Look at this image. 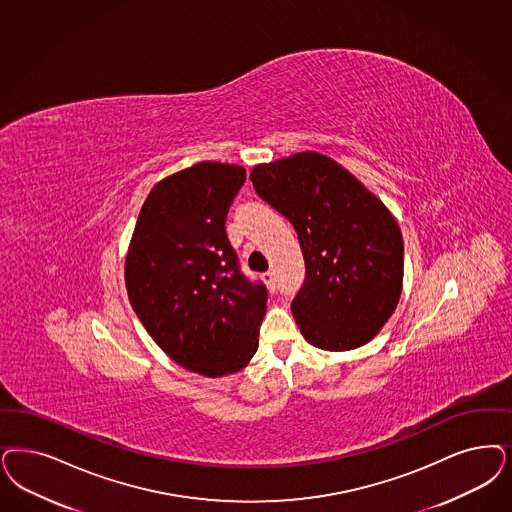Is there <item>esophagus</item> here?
<instances>
[{"label":"esophagus","mask_w":512,"mask_h":512,"mask_svg":"<svg viewBox=\"0 0 512 512\" xmlns=\"http://www.w3.org/2000/svg\"><path fill=\"white\" fill-rule=\"evenodd\" d=\"M263 280H265L266 285H268V289L270 291H276V274L272 272V270H268L263 274Z\"/></svg>","instance_id":"esophagus-1"}]
</instances>
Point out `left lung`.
<instances>
[{
    "label": "left lung",
    "instance_id": "obj_1",
    "mask_svg": "<svg viewBox=\"0 0 512 512\" xmlns=\"http://www.w3.org/2000/svg\"><path fill=\"white\" fill-rule=\"evenodd\" d=\"M251 181L299 236L306 276L291 310L302 336L327 352L369 342L403 287V234L388 208L318 153L259 164Z\"/></svg>",
    "mask_w": 512,
    "mask_h": 512
}]
</instances>
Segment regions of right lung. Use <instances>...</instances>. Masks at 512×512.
I'll return each mask as SVG.
<instances>
[{"instance_id":"add662e5","label":"right lung","mask_w":512,"mask_h":512,"mask_svg":"<svg viewBox=\"0 0 512 512\" xmlns=\"http://www.w3.org/2000/svg\"><path fill=\"white\" fill-rule=\"evenodd\" d=\"M246 170L198 162L143 202L126 257L128 299L151 338L204 376L240 371L259 348L268 291L242 272L227 213Z\"/></svg>"}]
</instances>
